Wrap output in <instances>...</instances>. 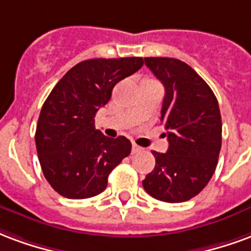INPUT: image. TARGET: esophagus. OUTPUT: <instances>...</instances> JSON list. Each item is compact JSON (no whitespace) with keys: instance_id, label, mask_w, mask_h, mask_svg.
Wrapping results in <instances>:
<instances>
[{"instance_id":"obj_1","label":"esophagus","mask_w":251,"mask_h":251,"mask_svg":"<svg viewBox=\"0 0 251 251\" xmlns=\"http://www.w3.org/2000/svg\"><path fill=\"white\" fill-rule=\"evenodd\" d=\"M140 151H142V148L139 147L138 144H135V143H133V144H132V153L140 152Z\"/></svg>"}]
</instances>
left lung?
Returning <instances> with one entry per match:
<instances>
[{"instance_id": "left-lung-1", "label": "left lung", "mask_w": 251, "mask_h": 251, "mask_svg": "<svg viewBox=\"0 0 251 251\" xmlns=\"http://www.w3.org/2000/svg\"><path fill=\"white\" fill-rule=\"evenodd\" d=\"M144 63L164 85L160 120L167 129L168 150L152 152L156 163L143 187L159 201L186 202L206 187L217 168L222 146L218 100L207 83L183 61L146 57Z\"/></svg>"}]
</instances>
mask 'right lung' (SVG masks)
Wrapping results in <instances>:
<instances>
[{
    "mask_svg": "<svg viewBox=\"0 0 251 251\" xmlns=\"http://www.w3.org/2000/svg\"><path fill=\"white\" fill-rule=\"evenodd\" d=\"M143 64L142 57L85 60L49 93L38 116L36 147L44 176L60 195L85 199L103 193L111 171L129 155L131 142L104 136L95 116L113 87Z\"/></svg>",
    "mask_w": 251,
    "mask_h": 251,
    "instance_id": "1",
    "label": "right lung"
}]
</instances>
